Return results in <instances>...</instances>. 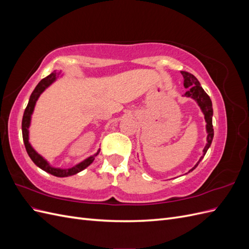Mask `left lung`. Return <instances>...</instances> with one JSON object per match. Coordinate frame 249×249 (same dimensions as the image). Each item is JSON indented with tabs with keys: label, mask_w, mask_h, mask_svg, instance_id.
I'll return each mask as SVG.
<instances>
[{
	"label": "left lung",
	"mask_w": 249,
	"mask_h": 249,
	"mask_svg": "<svg viewBox=\"0 0 249 249\" xmlns=\"http://www.w3.org/2000/svg\"><path fill=\"white\" fill-rule=\"evenodd\" d=\"M182 76L184 78V86L187 88V91L185 92V96H189L194 99L198 103V106L202 110L203 114H205L206 123H207V132H208V137H207V145L203 148V156L206 155L208 148L210 147L211 143H212L213 137H214V129H213V124H212V116H213V108H212V101H211L210 96L206 93L205 90L202 89L200 86V83L198 80L195 78L192 73L187 72V71H180ZM203 156L200 158L197 164L190 170L192 171L197 167V165L201 161Z\"/></svg>",
	"instance_id": "1"
}]
</instances>
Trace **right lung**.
I'll return each mask as SVG.
<instances>
[{"label": "right lung", "instance_id": "add662e5", "mask_svg": "<svg viewBox=\"0 0 249 249\" xmlns=\"http://www.w3.org/2000/svg\"><path fill=\"white\" fill-rule=\"evenodd\" d=\"M57 71H54L51 74H49L48 77L43 78L37 86L35 87V89L33 90V92L30 96V100L29 103L27 105V107L25 109L24 112V116H22V122H21V130H22V139H24V143H25V147L27 153L29 155V157L31 158V160L38 166L39 168H41L42 170L47 171L51 175L55 176V177H59V178H64V177H70V176H73L76 175V173L82 171L83 169H85L87 166H89L90 164H91L94 160V158L100 154V150L97 152L94 156L88 158L84 162H82L80 164H78L77 166H74L72 168H69V169H60V168H53L51 167L49 163L43 159V158L37 154L35 150L32 148L31 144L29 143V125H30V120H31V114L34 110V106H35V103L38 99L39 95L41 94V92L43 91L44 89H46L49 85H51L53 82H54L57 78Z\"/></svg>", "mask_w": 249, "mask_h": 249}]
</instances>
